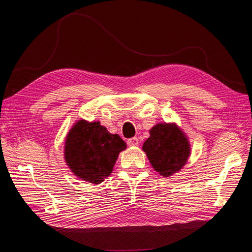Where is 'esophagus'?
I'll return each mask as SVG.
<instances>
[{"label":"esophagus","mask_w":252,"mask_h":252,"mask_svg":"<svg viewBox=\"0 0 252 252\" xmlns=\"http://www.w3.org/2000/svg\"><path fill=\"white\" fill-rule=\"evenodd\" d=\"M127 144L129 146H136L139 144V139L138 138H131L127 140Z\"/></svg>","instance_id":"esophagus-1"}]
</instances>
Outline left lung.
<instances>
[{
    "label": "left lung",
    "mask_w": 252,
    "mask_h": 252,
    "mask_svg": "<svg viewBox=\"0 0 252 252\" xmlns=\"http://www.w3.org/2000/svg\"><path fill=\"white\" fill-rule=\"evenodd\" d=\"M143 150L155 170L163 177L181 170L187 162L190 147L187 139L174 124H158L150 130Z\"/></svg>",
    "instance_id": "1"
}]
</instances>
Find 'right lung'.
Instances as JSON below:
<instances>
[{"mask_svg":"<svg viewBox=\"0 0 252 252\" xmlns=\"http://www.w3.org/2000/svg\"><path fill=\"white\" fill-rule=\"evenodd\" d=\"M125 148L126 143L98 122L81 120L66 138L65 159L79 178L100 184L111 173L119 154Z\"/></svg>","mask_w":252,"mask_h":252,"instance_id":"1","label":"right lung"}]
</instances>
